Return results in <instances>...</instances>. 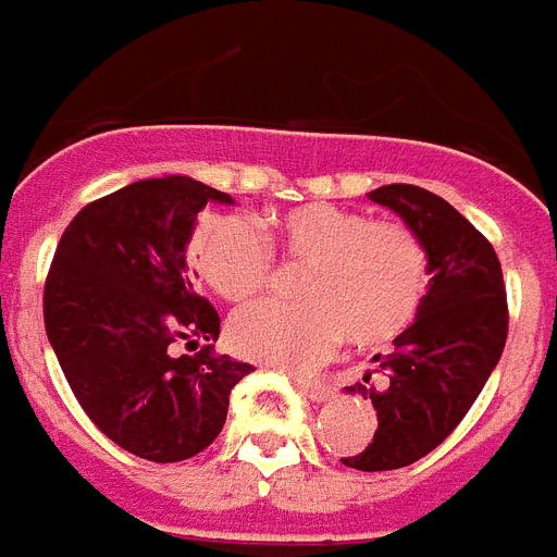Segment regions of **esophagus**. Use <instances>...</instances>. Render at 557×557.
<instances>
[{"instance_id": "esophagus-1", "label": "esophagus", "mask_w": 557, "mask_h": 557, "mask_svg": "<svg viewBox=\"0 0 557 557\" xmlns=\"http://www.w3.org/2000/svg\"><path fill=\"white\" fill-rule=\"evenodd\" d=\"M297 387H300L302 396H308V399L314 401H329L331 396H334L331 385H325V382L320 380H297Z\"/></svg>"}]
</instances>
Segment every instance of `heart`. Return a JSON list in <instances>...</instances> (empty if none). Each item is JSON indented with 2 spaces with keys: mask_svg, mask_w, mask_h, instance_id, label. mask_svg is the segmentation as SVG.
I'll list each match as a JSON object with an SVG mask.
<instances>
[{
  "mask_svg": "<svg viewBox=\"0 0 557 557\" xmlns=\"http://www.w3.org/2000/svg\"><path fill=\"white\" fill-rule=\"evenodd\" d=\"M255 228L207 214L186 243L191 271L221 300L246 302L269 286L271 255L306 265L297 300L257 302L228 322V343L246 359L308 368L345 343L385 348L413 325L428 292V251L413 228L373 221L325 200L265 212Z\"/></svg>",
  "mask_w": 557,
  "mask_h": 557,
  "instance_id": "obj_1",
  "label": "heart"
}]
</instances>
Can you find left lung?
<instances>
[{
    "label": "left lung",
    "instance_id": "left-lung-1",
    "mask_svg": "<svg viewBox=\"0 0 557 557\" xmlns=\"http://www.w3.org/2000/svg\"><path fill=\"white\" fill-rule=\"evenodd\" d=\"M368 198L419 235L430 274L413 325L391 354L373 357L385 385L345 387L373 401L376 433L343 465L376 473L413 465L450 436L502 359L509 317L498 255L465 214L413 184L380 186Z\"/></svg>",
    "mask_w": 557,
    "mask_h": 557
}]
</instances>
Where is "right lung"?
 Wrapping results in <instances>:
<instances>
[{
  "label": "right lung",
  "mask_w": 557,
  "mask_h": 557,
  "mask_svg": "<svg viewBox=\"0 0 557 557\" xmlns=\"http://www.w3.org/2000/svg\"><path fill=\"white\" fill-rule=\"evenodd\" d=\"M209 200L235 203L186 175L92 200L64 228L45 283V329L78 405L107 438L158 465L207 450L232 387L255 371L214 354L221 317L186 277V243ZM181 342L196 354L175 358Z\"/></svg>",
  "instance_id": "add662e5"
}]
</instances>
